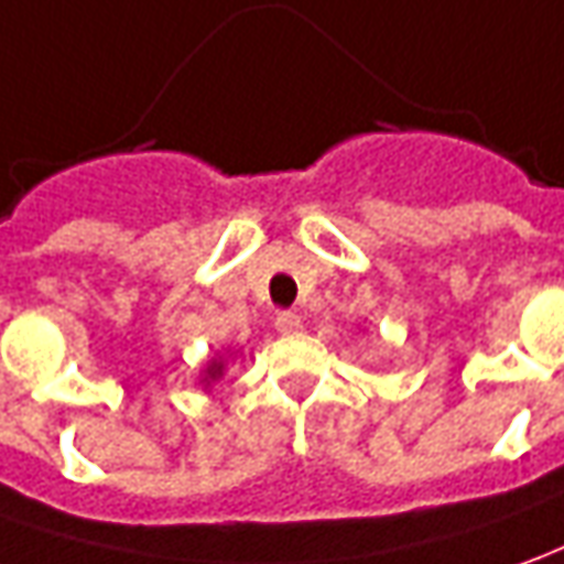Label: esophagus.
Here are the masks:
<instances>
[{"mask_svg": "<svg viewBox=\"0 0 564 564\" xmlns=\"http://www.w3.org/2000/svg\"><path fill=\"white\" fill-rule=\"evenodd\" d=\"M304 328V319L297 313H279L275 316V332L279 334H297Z\"/></svg>", "mask_w": 564, "mask_h": 564, "instance_id": "1", "label": "esophagus"}]
</instances>
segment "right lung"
I'll use <instances>...</instances> for the list:
<instances>
[{
    "mask_svg": "<svg viewBox=\"0 0 564 564\" xmlns=\"http://www.w3.org/2000/svg\"><path fill=\"white\" fill-rule=\"evenodd\" d=\"M230 359H232L230 349H227V352H217L215 359H208V365H205V368H202V371H199L202 390H212V383L224 378V371H227V365H230Z\"/></svg>",
    "mask_w": 564,
    "mask_h": 564,
    "instance_id": "add662e5",
    "label": "right lung"
}]
</instances>
